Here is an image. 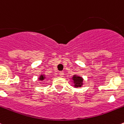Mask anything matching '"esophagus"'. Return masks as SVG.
<instances>
[{"label": "esophagus", "mask_w": 124, "mask_h": 124, "mask_svg": "<svg viewBox=\"0 0 124 124\" xmlns=\"http://www.w3.org/2000/svg\"><path fill=\"white\" fill-rule=\"evenodd\" d=\"M59 75H60V76H61V77H63V75H64V72H59Z\"/></svg>", "instance_id": "1"}]
</instances>
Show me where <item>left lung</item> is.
<instances>
[{"label":"left lung","mask_w":124,"mask_h":124,"mask_svg":"<svg viewBox=\"0 0 124 124\" xmlns=\"http://www.w3.org/2000/svg\"><path fill=\"white\" fill-rule=\"evenodd\" d=\"M73 83L74 84V86L75 88L77 87H81L83 84V78L80 76L77 75H74L72 77Z\"/></svg>","instance_id":"1"}]
</instances>
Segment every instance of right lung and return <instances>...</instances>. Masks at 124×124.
<instances>
[{
  "label": "right lung",
  "instance_id": "right-lung-1",
  "mask_svg": "<svg viewBox=\"0 0 124 124\" xmlns=\"http://www.w3.org/2000/svg\"><path fill=\"white\" fill-rule=\"evenodd\" d=\"M45 78H46V77L44 75H41L38 79L39 80H41V81H43V80H44Z\"/></svg>",
  "mask_w": 124,
  "mask_h": 124
}]
</instances>
